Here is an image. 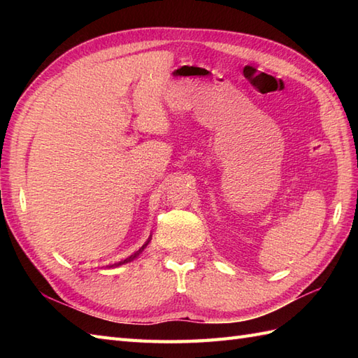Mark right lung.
I'll return each mask as SVG.
<instances>
[{
  "mask_svg": "<svg viewBox=\"0 0 358 358\" xmlns=\"http://www.w3.org/2000/svg\"><path fill=\"white\" fill-rule=\"evenodd\" d=\"M152 240V237H149L148 238V241L146 243H144V245L138 249V250H136V252H134L131 257H127V258H124V260H121V262H117V263H113V264H109V266H106V268H109V269H112V268H118V266H123V264H126V263H131V262H134L135 260V258H138L140 257V254L143 252V250L144 249H146V246L149 245V241Z\"/></svg>",
  "mask_w": 358,
  "mask_h": 358,
  "instance_id": "right-lung-1",
  "label": "right lung"
}]
</instances>
